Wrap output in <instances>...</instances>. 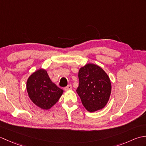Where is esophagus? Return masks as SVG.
I'll return each mask as SVG.
<instances>
[{
	"mask_svg": "<svg viewBox=\"0 0 146 146\" xmlns=\"http://www.w3.org/2000/svg\"><path fill=\"white\" fill-rule=\"evenodd\" d=\"M71 89H72V86H71V84L68 85L67 86H66V87L64 88L65 90H71Z\"/></svg>",
	"mask_w": 146,
	"mask_h": 146,
	"instance_id": "esophagus-1",
	"label": "esophagus"
}]
</instances>
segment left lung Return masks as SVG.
Returning a JSON list of instances; mask_svg holds the SVG:
<instances>
[{
	"label": "left lung",
	"instance_id": "1",
	"mask_svg": "<svg viewBox=\"0 0 146 146\" xmlns=\"http://www.w3.org/2000/svg\"><path fill=\"white\" fill-rule=\"evenodd\" d=\"M79 85L76 92L88 111L103 108L109 100L111 83L109 77L97 65L87 64L78 72Z\"/></svg>",
	"mask_w": 146,
	"mask_h": 146
}]
</instances>
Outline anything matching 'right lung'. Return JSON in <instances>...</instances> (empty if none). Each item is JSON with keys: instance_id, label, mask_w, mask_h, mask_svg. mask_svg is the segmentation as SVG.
Returning a JSON list of instances; mask_svg holds the SVG:
<instances>
[{"instance_id": "obj_1", "label": "right lung", "mask_w": 146, "mask_h": 146, "mask_svg": "<svg viewBox=\"0 0 146 146\" xmlns=\"http://www.w3.org/2000/svg\"><path fill=\"white\" fill-rule=\"evenodd\" d=\"M27 91L31 100L42 109L48 110L56 103L63 90L51 82L47 71L40 69L29 76Z\"/></svg>"}]
</instances>
